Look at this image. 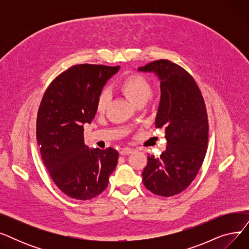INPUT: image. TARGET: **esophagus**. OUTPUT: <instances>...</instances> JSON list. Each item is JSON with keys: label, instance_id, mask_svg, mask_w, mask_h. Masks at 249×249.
I'll return each instance as SVG.
<instances>
[{"label": "esophagus", "instance_id": "obj_1", "mask_svg": "<svg viewBox=\"0 0 249 249\" xmlns=\"http://www.w3.org/2000/svg\"><path fill=\"white\" fill-rule=\"evenodd\" d=\"M133 151H134V149L126 147V148H123V149H121L120 153H121L122 155H129V154H131Z\"/></svg>", "mask_w": 249, "mask_h": 249}]
</instances>
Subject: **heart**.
<instances>
[{"instance_id":"heart-1","label":"heart","mask_w":249,"mask_h":249,"mask_svg":"<svg viewBox=\"0 0 249 249\" xmlns=\"http://www.w3.org/2000/svg\"><path fill=\"white\" fill-rule=\"evenodd\" d=\"M121 93L134 105L144 104L152 94V85L150 81L140 73H131L125 76L119 83ZM110 102V95L107 90H102L97 99V111L104 113L107 110Z\"/></svg>"}]
</instances>
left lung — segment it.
Masks as SVG:
<instances>
[{"label":"left lung","instance_id":"obj_1","mask_svg":"<svg viewBox=\"0 0 249 249\" xmlns=\"http://www.w3.org/2000/svg\"><path fill=\"white\" fill-rule=\"evenodd\" d=\"M139 71L160 80V103L155 127L164 128L166 149L147 156L142 181L154 195L172 197L185 191L198 175L208 147V115L201 90L193 76L167 59L152 61Z\"/></svg>","mask_w":249,"mask_h":249}]
</instances>
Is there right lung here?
I'll return each instance as SVG.
<instances>
[{
    "instance_id": "1",
    "label": "right lung",
    "mask_w": 249,
    "mask_h": 249,
    "mask_svg": "<svg viewBox=\"0 0 249 249\" xmlns=\"http://www.w3.org/2000/svg\"><path fill=\"white\" fill-rule=\"evenodd\" d=\"M120 67L76 64L46 89L37 113L36 138L41 158L57 188L75 200H90L108 187L119 153L89 149L84 124L97 112L103 87Z\"/></svg>"
}]
</instances>
